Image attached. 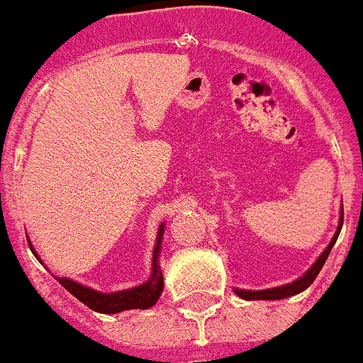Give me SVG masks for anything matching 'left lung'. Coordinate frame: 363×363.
<instances>
[{
	"label": "left lung",
	"instance_id": "left-lung-1",
	"mask_svg": "<svg viewBox=\"0 0 363 363\" xmlns=\"http://www.w3.org/2000/svg\"><path fill=\"white\" fill-rule=\"evenodd\" d=\"M341 228H343V205H341L337 229H335L334 237H332L330 244L325 248V252L320 253L319 257H317V261H315V263L311 264V267H309L308 270L300 276V278H296L294 281H291V284L279 285V287H272V289H261V291H250V289H237V287L233 289V291L237 293V296H240V298L244 300H284V298H289V296H294V294L302 293V291H306L309 285L313 284L315 278L319 276L320 268H323V264L326 263L330 252H332V248H334L335 240H337V237H340Z\"/></svg>",
	"mask_w": 363,
	"mask_h": 363
}]
</instances>
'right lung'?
<instances>
[{
	"label": "right lung",
	"mask_w": 363,
	"mask_h": 363,
	"mask_svg": "<svg viewBox=\"0 0 363 363\" xmlns=\"http://www.w3.org/2000/svg\"><path fill=\"white\" fill-rule=\"evenodd\" d=\"M164 222L160 223L158 233H156L155 248H152V264H151V276L147 279L145 284L135 285L132 289H123V291H115V293H100L96 289L85 287V285L78 284L74 279L70 278H57L59 284L63 285L72 296L84 302L87 308L99 313H121L126 309H149L158 302L162 291H164V276L160 270V250H162V237H164ZM29 248L35 253V257L43 263V259L38 257V253L35 252L31 240ZM44 264V263H43Z\"/></svg>",
	"instance_id": "add662e5"
}]
</instances>
